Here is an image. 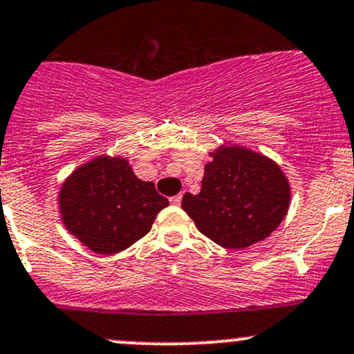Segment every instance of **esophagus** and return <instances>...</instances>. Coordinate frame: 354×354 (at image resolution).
<instances>
[{
  "mask_svg": "<svg viewBox=\"0 0 354 354\" xmlns=\"http://www.w3.org/2000/svg\"><path fill=\"white\" fill-rule=\"evenodd\" d=\"M181 198H183L181 195H174V196H171V198H169L171 205H176V207H178V205L181 203Z\"/></svg>",
  "mask_w": 354,
  "mask_h": 354,
  "instance_id": "esophagus-1",
  "label": "esophagus"
}]
</instances>
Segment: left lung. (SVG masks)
I'll list each match as a JSON object with an SVG mask.
<instances>
[{
    "label": "left lung",
    "mask_w": 354,
    "mask_h": 354,
    "mask_svg": "<svg viewBox=\"0 0 354 354\" xmlns=\"http://www.w3.org/2000/svg\"><path fill=\"white\" fill-rule=\"evenodd\" d=\"M209 156L201 192L185 193L181 207L201 234L225 248L267 239L289 209L286 174L277 162L242 146H220Z\"/></svg>",
    "instance_id": "1"
}]
</instances>
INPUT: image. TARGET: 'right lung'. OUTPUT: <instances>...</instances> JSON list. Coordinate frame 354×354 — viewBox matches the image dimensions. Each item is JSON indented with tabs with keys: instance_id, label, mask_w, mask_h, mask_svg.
<instances>
[{
	"instance_id": "add662e5",
	"label": "right lung",
	"mask_w": 354,
	"mask_h": 354,
	"mask_svg": "<svg viewBox=\"0 0 354 354\" xmlns=\"http://www.w3.org/2000/svg\"><path fill=\"white\" fill-rule=\"evenodd\" d=\"M169 201L139 180L124 158L99 156L73 171L58 193L62 220L95 254L112 255L142 239Z\"/></svg>"
}]
</instances>
